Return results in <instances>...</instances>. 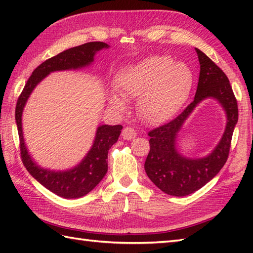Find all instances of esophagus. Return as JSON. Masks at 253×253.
Here are the masks:
<instances>
[{"label":"esophagus","instance_id":"34e87169","mask_svg":"<svg viewBox=\"0 0 253 253\" xmlns=\"http://www.w3.org/2000/svg\"><path fill=\"white\" fill-rule=\"evenodd\" d=\"M122 135H123V138L125 139V140H132V139L136 138L137 133H136L135 130L132 129V128L126 127V128H124V129H123Z\"/></svg>","mask_w":253,"mask_h":253}]
</instances>
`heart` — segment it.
Instances as JSON below:
<instances>
[{
  "label": "heart",
  "instance_id": "obj_1",
  "mask_svg": "<svg viewBox=\"0 0 253 253\" xmlns=\"http://www.w3.org/2000/svg\"><path fill=\"white\" fill-rule=\"evenodd\" d=\"M193 83L190 67L174 63L166 55H152L121 69L115 77L119 93L109 95V104L116 112L126 109L125 100H135L142 120L159 125L170 120L188 99Z\"/></svg>",
  "mask_w": 253,
  "mask_h": 253
}]
</instances>
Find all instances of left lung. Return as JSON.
<instances>
[{
  "instance_id": "1",
  "label": "left lung",
  "mask_w": 253,
  "mask_h": 253,
  "mask_svg": "<svg viewBox=\"0 0 253 253\" xmlns=\"http://www.w3.org/2000/svg\"><path fill=\"white\" fill-rule=\"evenodd\" d=\"M200 75L195 100L171 121L149 132L150 152L144 162L148 177L159 189L169 196L184 197L199 190L213 179L226 163L230 141L238 122L237 101L229 80L215 63L196 47ZM207 98L217 100L227 115L222 138L206 157L190 158L178 148V135L195 107Z\"/></svg>"
}]
</instances>
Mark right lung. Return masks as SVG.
Returning a JSON list of instances; mask_svg holds the SVG:
<instances>
[{
	"label": "right lung",
	"instance_id": "1",
	"mask_svg": "<svg viewBox=\"0 0 253 253\" xmlns=\"http://www.w3.org/2000/svg\"><path fill=\"white\" fill-rule=\"evenodd\" d=\"M109 47L110 45L104 42H88L46 60L32 72L16 105L15 120L19 135L21 160L25 168L38 182L62 198H82L93 190L103 179L107 171V153L118 140L123 126L100 125L96 128L92 146L84 159L72 169L54 170L42 168L29 153L23 132L24 109L32 91L51 73L78 71L89 67L92 65L96 53Z\"/></svg>",
	"mask_w": 253,
	"mask_h": 253
}]
</instances>
